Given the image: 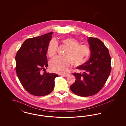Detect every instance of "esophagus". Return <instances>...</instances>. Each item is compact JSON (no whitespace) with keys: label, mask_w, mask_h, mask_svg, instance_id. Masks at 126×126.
<instances>
[{"label":"esophagus","mask_w":126,"mask_h":126,"mask_svg":"<svg viewBox=\"0 0 126 126\" xmlns=\"http://www.w3.org/2000/svg\"><path fill=\"white\" fill-rule=\"evenodd\" d=\"M61 76H62V77H64V78H66V77H68V76H69V74H66V75H62Z\"/></svg>","instance_id":"esophagus-1"}]
</instances>
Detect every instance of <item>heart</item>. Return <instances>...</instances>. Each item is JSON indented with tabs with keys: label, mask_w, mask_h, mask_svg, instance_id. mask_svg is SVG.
I'll return each instance as SVG.
<instances>
[{
	"label": "heart",
	"mask_w": 126,
	"mask_h": 126,
	"mask_svg": "<svg viewBox=\"0 0 126 126\" xmlns=\"http://www.w3.org/2000/svg\"><path fill=\"white\" fill-rule=\"evenodd\" d=\"M62 44L67 48L63 54L64 57L57 56L49 61L50 69L54 72L65 74L70 63L72 66H78L84 64L90 55L89 49L86 46L79 45L78 41L73 38H66L61 40ZM58 43L50 41L47 48V54L52 57L56 54Z\"/></svg>",
	"instance_id": "heart-1"
}]
</instances>
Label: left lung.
Masks as SVG:
<instances>
[{"mask_svg": "<svg viewBox=\"0 0 126 126\" xmlns=\"http://www.w3.org/2000/svg\"><path fill=\"white\" fill-rule=\"evenodd\" d=\"M89 60L77 68L83 73H74L76 80L70 86L72 92L82 97L94 95L103 87L111 71V58L107 48L96 38L88 37Z\"/></svg>", "mask_w": 126, "mask_h": 126, "instance_id": "left-lung-1", "label": "left lung"}]
</instances>
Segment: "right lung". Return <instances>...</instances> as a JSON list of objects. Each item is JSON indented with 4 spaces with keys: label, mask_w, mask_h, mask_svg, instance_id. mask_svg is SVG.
I'll use <instances>...</instances> for the list:
<instances>
[{
    "label": "right lung",
    "mask_w": 126,
    "mask_h": 126,
    "mask_svg": "<svg viewBox=\"0 0 126 126\" xmlns=\"http://www.w3.org/2000/svg\"><path fill=\"white\" fill-rule=\"evenodd\" d=\"M53 33L26 40L16 56L18 78L24 89L34 96L49 94L54 89V79L58 77L55 73L41 72L48 66L46 54Z\"/></svg>",
    "instance_id": "add662e5"
}]
</instances>
